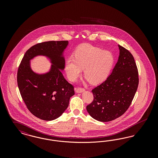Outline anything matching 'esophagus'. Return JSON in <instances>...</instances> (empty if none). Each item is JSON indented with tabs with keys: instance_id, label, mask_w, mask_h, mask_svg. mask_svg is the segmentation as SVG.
I'll use <instances>...</instances> for the list:
<instances>
[{
	"instance_id": "34e87169",
	"label": "esophagus",
	"mask_w": 158,
	"mask_h": 158,
	"mask_svg": "<svg viewBox=\"0 0 158 158\" xmlns=\"http://www.w3.org/2000/svg\"><path fill=\"white\" fill-rule=\"evenodd\" d=\"M75 90L77 93H81L83 91H85V89L82 88H76Z\"/></svg>"
}]
</instances>
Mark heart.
Returning a JSON list of instances; mask_svg holds the SVG:
<instances>
[{"label":"heart","instance_id":"1","mask_svg":"<svg viewBox=\"0 0 158 158\" xmlns=\"http://www.w3.org/2000/svg\"><path fill=\"white\" fill-rule=\"evenodd\" d=\"M114 57L111 52L97 47L85 44L76 51L75 57L70 56L66 61L65 70L68 78L74 81L83 69L84 77L91 83L104 81L113 68Z\"/></svg>","mask_w":158,"mask_h":158}]
</instances>
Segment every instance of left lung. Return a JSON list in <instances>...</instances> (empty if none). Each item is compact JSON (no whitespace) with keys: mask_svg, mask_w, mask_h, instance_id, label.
I'll return each instance as SVG.
<instances>
[{"mask_svg":"<svg viewBox=\"0 0 158 158\" xmlns=\"http://www.w3.org/2000/svg\"><path fill=\"white\" fill-rule=\"evenodd\" d=\"M120 55L111 75L92 90L94 100L86 106L90 116L108 122L121 116L129 108L139 85V73L131 53L118 45Z\"/></svg>","mask_w":158,"mask_h":158,"instance_id":"obj_1","label":"left lung"}]
</instances>
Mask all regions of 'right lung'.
Wrapping results in <instances>:
<instances>
[{"instance_id": "add662e5", "label": "right lung", "mask_w": 158, "mask_h": 158, "mask_svg": "<svg viewBox=\"0 0 158 158\" xmlns=\"http://www.w3.org/2000/svg\"><path fill=\"white\" fill-rule=\"evenodd\" d=\"M68 41H50L38 43L29 48L23 57L17 73V82L28 110L45 121L55 120L67 109L70 98L75 94L74 87L64 79L63 56ZM37 55H44L52 63L50 71L38 74L30 68V60Z\"/></svg>"}]
</instances>
